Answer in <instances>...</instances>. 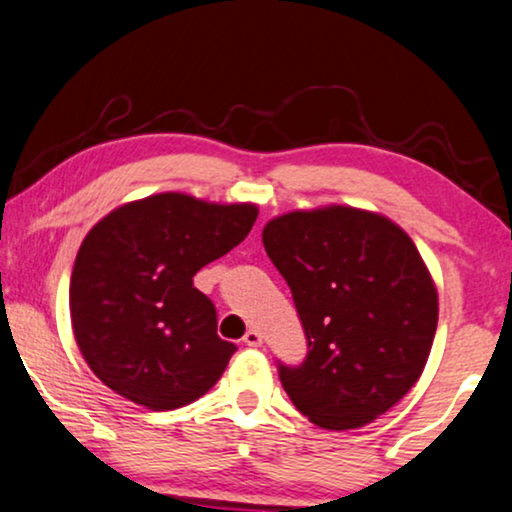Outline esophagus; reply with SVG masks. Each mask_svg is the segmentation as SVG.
<instances>
[{
  "label": "esophagus",
  "instance_id": "1",
  "mask_svg": "<svg viewBox=\"0 0 512 512\" xmlns=\"http://www.w3.org/2000/svg\"><path fill=\"white\" fill-rule=\"evenodd\" d=\"M243 342L248 347H260L262 345V333L255 331V328H250V331L243 335Z\"/></svg>",
  "mask_w": 512,
  "mask_h": 512
}]
</instances>
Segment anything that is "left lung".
Segmentation results:
<instances>
[{
	"label": "left lung",
	"instance_id": "8db88e82",
	"mask_svg": "<svg viewBox=\"0 0 512 512\" xmlns=\"http://www.w3.org/2000/svg\"><path fill=\"white\" fill-rule=\"evenodd\" d=\"M307 354L276 359L283 390L312 423L354 430L416 385L437 331V290L416 245L373 212H290L264 226Z\"/></svg>",
	"mask_w": 512,
	"mask_h": 512
}]
</instances>
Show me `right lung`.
I'll list each match as a JSON object with an SVG mask.
<instances>
[{
	"label": "right lung",
	"instance_id": "1",
	"mask_svg": "<svg viewBox=\"0 0 512 512\" xmlns=\"http://www.w3.org/2000/svg\"><path fill=\"white\" fill-rule=\"evenodd\" d=\"M255 219V205L158 193L89 231L70 276V319L103 385L170 411L217 383L236 345L217 335L215 304L193 288V276L234 250Z\"/></svg>",
	"mask_w": 512,
	"mask_h": 512
}]
</instances>
